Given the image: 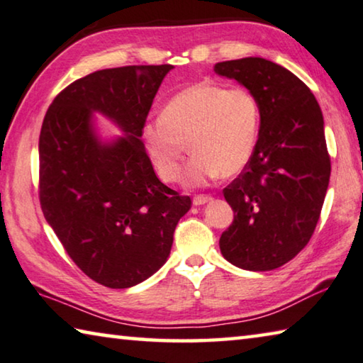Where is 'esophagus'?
Masks as SVG:
<instances>
[{
    "instance_id": "1",
    "label": "esophagus",
    "mask_w": 363,
    "mask_h": 363,
    "mask_svg": "<svg viewBox=\"0 0 363 363\" xmlns=\"http://www.w3.org/2000/svg\"><path fill=\"white\" fill-rule=\"evenodd\" d=\"M209 201H212V196L198 194V196H194V198H193V204L194 206H203L206 203H209Z\"/></svg>"
}]
</instances>
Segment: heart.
<instances>
[{"instance_id": "heart-1", "label": "heart", "mask_w": 363, "mask_h": 363, "mask_svg": "<svg viewBox=\"0 0 363 363\" xmlns=\"http://www.w3.org/2000/svg\"><path fill=\"white\" fill-rule=\"evenodd\" d=\"M260 108L246 88L198 82L175 93L160 116L146 118L140 140L160 180L177 182L188 141L193 156L183 183L204 186L245 170L257 145Z\"/></svg>"}]
</instances>
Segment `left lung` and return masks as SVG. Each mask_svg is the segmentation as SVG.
I'll list each match as a JSON object with an SVG mask.
<instances>
[{
    "mask_svg": "<svg viewBox=\"0 0 363 363\" xmlns=\"http://www.w3.org/2000/svg\"><path fill=\"white\" fill-rule=\"evenodd\" d=\"M213 70L245 85L260 108L252 157L223 189L235 218L220 251L240 269H278L311 241L328 189L322 109L304 82L267 59L225 61Z\"/></svg>",
    "mask_w": 363,
    "mask_h": 363,
    "instance_id": "1",
    "label": "left lung"
}]
</instances>
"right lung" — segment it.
<instances>
[{"label":"right lung","instance_id":"1","mask_svg":"<svg viewBox=\"0 0 363 363\" xmlns=\"http://www.w3.org/2000/svg\"><path fill=\"white\" fill-rule=\"evenodd\" d=\"M174 65L96 70L57 94L40 132V204L65 252L103 286H135L167 260L174 231L191 207L156 177L140 140L160 83ZM125 137L103 143L91 112Z\"/></svg>","mask_w":363,"mask_h":363}]
</instances>
